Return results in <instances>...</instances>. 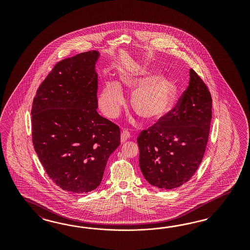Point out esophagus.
Here are the masks:
<instances>
[{
  "instance_id": "esophagus-1",
  "label": "esophagus",
  "mask_w": 250,
  "mask_h": 250,
  "mask_svg": "<svg viewBox=\"0 0 250 250\" xmlns=\"http://www.w3.org/2000/svg\"><path fill=\"white\" fill-rule=\"evenodd\" d=\"M129 137H130V133H129L128 131H126V130H124L121 133L122 143L125 142V141L128 139Z\"/></svg>"
}]
</instances>
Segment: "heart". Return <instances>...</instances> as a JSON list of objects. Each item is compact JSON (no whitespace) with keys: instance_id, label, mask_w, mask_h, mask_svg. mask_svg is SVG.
I'll list each match as a JSON object with an SVG mask.
<instances>
[{"instance_id":"b5f03b06","label":"heart","mask_w":250,"mask_h":250,"mask_svg":"<svg viewBox=\"0 0 250 250\" xmlns=\"http://www.w3.org/2000/svg\"><path fill=\"white\" fill-rule=\"evenodd\" d=\"M122 86L133 91L130 98L131 106L146 121H155L164 116L173 104L178 91L173 78L159 76L151 69L123 72L120 83H106L99 93V108L109 118L117 117L125 104Z\"/></svg>"}]
</instances>
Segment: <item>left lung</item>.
I'll use <instances>...</instances> for the list:
<instances>
[{
	"instance_id": "obj_1",
	"label": "left lung",
	"mask_w": 250,
	"mask_h": 250,
	"mask_svg": "<svg viewBox=\"0 0 250 250\" xmlns=\"http://www.w3.org/2000/svg\"><path fill=\"white\" fill-rule=\"evenodd\" d=\"M211 120L210 91L190 68L177 106L137 138L139 167L149 184L171 189L189 181L204 158Z\"/></svg>"
}]
</instances>
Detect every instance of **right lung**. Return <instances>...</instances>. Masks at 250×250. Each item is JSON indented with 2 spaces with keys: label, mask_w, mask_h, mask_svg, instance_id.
<instances>
[{
  "label": "right lung",
  "mask_w": 250,
  "mask_h": 250,
  "mask_svg": "<svg viewBox=\"0 0 250 250\" xmlns=\"http://www.w3.org/2000/svg\"><path fill=\"white\" fill-rule=\"evenodd\" d=\"M96 50L59 62L39 86L32 107L35 150L49 178L72 193L101 184L120 145V129L97 113Z\"/></svg>",
  "instance_id": "1"
}]
</instances>
